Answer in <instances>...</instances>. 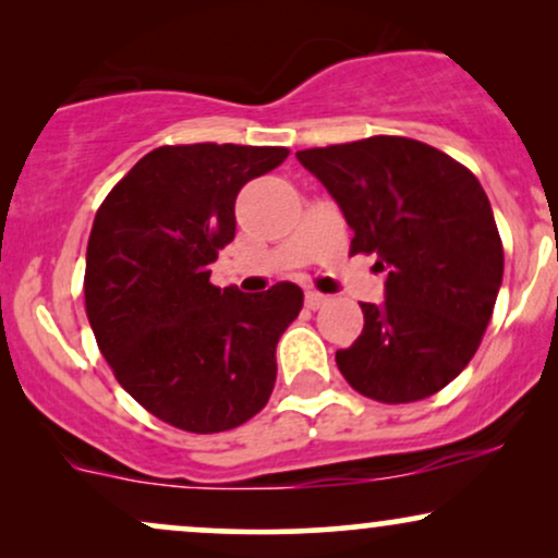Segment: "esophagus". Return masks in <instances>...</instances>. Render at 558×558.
Returning a JSON list of instances; mask_svg holds the SVG:
<instances>
[{
  "mask_svg": "<svg viewBox=\"0 0 558 558\" xmlns=\"http://www.w3.org/2000/svg\"><path fill=\"white\" fill-rule=\"evenodd\" d=\"M325 304H328V296H325V293L306 291V306H310V310H319V306H325Z\"/></svg>",
  "mask_w": 558,
  "mask_h": 558,
  "instance_id": "34e87169",
  "label": "esophagus"
}]
</instances>
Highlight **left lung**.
Wrapping results in <instances>:
<instances>
[{"instance_id": "obj_1", "label": "left lung", "mask_w": 558, "mask_h": 558, "mask_svg": "<svg viewBox=\"0 0 558 558\" xmlns=\"http://www.w3.org/2000/svg\"><path fill=\"white\" fill-rule=\"evenodd\" d=\"M377 254L386 301L336 362L367 399L409 403L446 388L475 356L504 278V246L483 185L435 146L403 136L296 151Z\"/></svg>"}]
</instances>
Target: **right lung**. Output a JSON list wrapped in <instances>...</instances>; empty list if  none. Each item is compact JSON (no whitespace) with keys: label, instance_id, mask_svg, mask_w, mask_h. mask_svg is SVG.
Listing matches in <instances>:
<instances>
[{"label":"right lung","instance_id":"right-lung-1","mask_svg":"<svg viewBox=\"0 0 558 558\" xmlns=\"http://www.w3.org/2000/svg\"><path fill=\"white\" fill-rule=\"evenodd\" d=\"M288 157L283 146H159L96 209L86 315L101 356L146 412L189 433L233 430L265 409L280 336L304 293L209 283L235 235V196Z\"/></svg>","mask_w":558,"mask_h":558}]
</instances>
